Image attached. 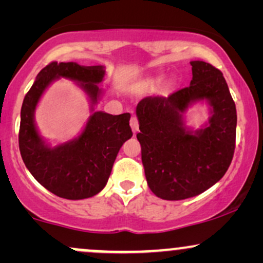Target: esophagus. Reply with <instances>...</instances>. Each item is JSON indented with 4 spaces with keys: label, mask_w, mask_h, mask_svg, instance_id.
<instances>
[{
    "label": "esophagus",
    "mask_w": 263,
    "mask_h": 263,
    "mask_svg": "<svg viewBox=\"0 0 263 263\" xmlns=\"http://www.w3.org/2000/svg\"><path fill=\"white\" fill-rule=\"evenodd\" d=\"M129 125H131V128H132V131H134V134H136V132L138 131V120H137V117L132 116L131 120H129Z\"/></svg>",
    "instance_id": "34e87169"
}]
</instances>
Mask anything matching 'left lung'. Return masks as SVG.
<instances>
[{"instance_id": "1", "label": "left lung", "mask_w": 263, "mask_h": 263, "mask_svg": "<svg viewBox=\"0 0 263 263\" xmlns=\"http://www.w3.org/2000/svg\"><path fill=\"white\" fill-rule=\"evenodd\" d=\"M188 87L168 98H144L136 107L147 184L158 198L183 200L218 183L232 161L236 106L225 78L209 63L194 60ZM206 102L210 120L200 129L186 126L185 114Z\"/></svg>"}]
</instances>
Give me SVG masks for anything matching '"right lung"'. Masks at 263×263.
<instances>
[{
	"label": "right lung",
	"mask_w": 263,
	"mask_h": 263,
	"mask_svg": "<svg viewBox=\"0 0 263 263\" xmlns=\"http://www.w3.org/2000/svg\"><path fill=\"white\" fill-rule=\"evenodd\" d=\"M105 66H83L53 62L39 71L21 108L20 151L27 170L53 194L69 200L91 198L106 185L117 153L132 137L131 115L95 111L101 99ZM65 77L87 93L92 115L82 134L70 141L52 146L39 134L35 108L41 95L55 80Z\"/></svg>",
	"instance_id": "1"
}]
</instances>
